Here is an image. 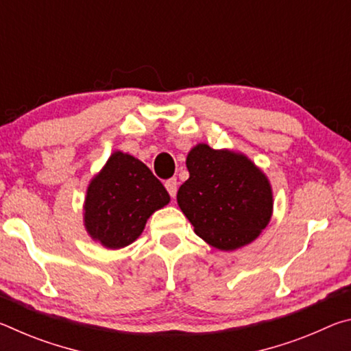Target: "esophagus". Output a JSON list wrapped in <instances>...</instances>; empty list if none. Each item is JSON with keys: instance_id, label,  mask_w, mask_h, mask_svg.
Masks as SVG:
<instances>
[{"instance_id": "obj_1", "label": "esophagus", "mask_w": 351, "mask_h": 351, "mask_svg": "<svg viewBox=\"0 0 351 351\" xmlns=\"http://www.w3.org/2000/svg\"><path fill=\"white\" fill-rule=\"evenodd\" d=\"M165 189H167V192L171 198L176 197V190H178V182L175 178H171V180L165 181Z\"/></svg>"}]
</instances>
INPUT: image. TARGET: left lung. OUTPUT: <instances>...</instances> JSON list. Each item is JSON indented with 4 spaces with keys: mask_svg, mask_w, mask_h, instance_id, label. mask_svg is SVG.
<instances>
[{
    "mask_svg": "<svg viewBox=\"0 0 351 351\" xmlns=\"http://www.w3.org/2000/svg\"><path fill=\"white\" fill-rule=\"evenodd\" d=\"M189 180L176 201L195 234L219 251L258 239L274 210L269 178L245 153L197 144L187 153Z\"/></svg>",
    "mask_w": 351,
    "mask_h": 351,
    "instance_id": "left-lung-1",
    "label": "left lung"
}]
</instances>
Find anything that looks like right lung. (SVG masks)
<instances>
[{"instance_id":"right-lung-1","label":"right lung","mask_w":351,"mask_h":351,"mask_svg":"<svg viewBox=\"0 0 351 351\" xmlns=\"http://www.w3.org/2000/svg\"><path fill=\"white\" fill-rule=\"evenodd\" d=\"M170 203L167 190L133 154L116 150L91 178L83 201V226L106 249L132 245L147 219Z\"/></svg>"}]
</instances>
